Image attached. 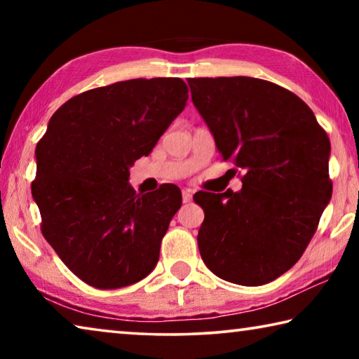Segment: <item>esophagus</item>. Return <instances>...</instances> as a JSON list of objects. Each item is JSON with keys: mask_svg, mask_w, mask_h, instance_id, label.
Instances as JSON below:
<instances>
[{"mask_svg": "<svg viewBox=\"0 0 359 359\" xmlns=\"http://www.w3.org/2000/svg\"><path fill=\"white\" fill-rule=\"evenodd\" d=\"M193 199V191L188 190V188H185L184 191H182V201L184 203H190Z\"/></svg>", "mask_w": 359, "mask_h": 359, "instance_id": "obj_1", "label": "esophagus"}]
</instances>
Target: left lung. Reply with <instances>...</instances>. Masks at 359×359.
Returning a JSON list of instances; mask_svg holds the SVG:
<instances>
[{"instance_id": "1", "label": "left lung", "mask_w": 359, "mask_h": 359, "mask_svg": "<svg viewBox=\"0 0 359 359\" xmlns=\"http://www.w3.org/2000/svg\"><path fill=\"white\" fill-rule=\"evenodd\" d=\"M224 161L242 190L199 191L198 247L223 280L258 287L302 257L332 194L331 144L312 109L280 85L255 77L188 79Z\"/></svg>"}]
</instances>
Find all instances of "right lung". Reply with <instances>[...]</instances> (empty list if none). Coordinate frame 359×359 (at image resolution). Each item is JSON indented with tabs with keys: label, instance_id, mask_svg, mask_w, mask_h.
<instances>
[{
	"label": "right lung",
	"instance_id": "1",
	"mask_svg": "<svg viewBox=\"0 0 359 359\" xmlns=\"http://www.w3.org/2000/svg\"><path fill=\"white\" fill-rule=\"evenodd\" d=\"M187 100L179 77L131 79L74 96L48 121L36 145L32 193L46 241L85 283L128 287L156 266L182 193L165 184L136 194L130 168L150 154Z\"/></svg>",
	"mask_w": 359,
	"mask_h": 359
}]
</instances>
